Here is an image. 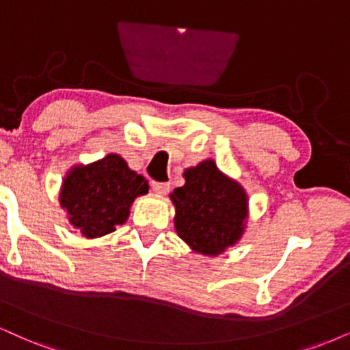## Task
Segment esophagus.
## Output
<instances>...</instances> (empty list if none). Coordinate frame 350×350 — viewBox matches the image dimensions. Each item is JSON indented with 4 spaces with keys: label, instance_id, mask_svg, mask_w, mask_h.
<instances>
[{
    "label": "esophagus",
    "instance_id": "1",
    "mask_svg": "<svg viewBox=\"0 0 350 350\" xmlns=\"http://www.w3.org/2000/svg\"><path fill=\"white\" fill-rule=\"evenodd\" d=\"M152 188L155 189V191L159 193V195L165 196L167 193H168V189H170V185H168V183H157V182H154V183H152Z\"/></svg>",
    "mask_w": 350,
    "mask_h": 350
}]
</instances>
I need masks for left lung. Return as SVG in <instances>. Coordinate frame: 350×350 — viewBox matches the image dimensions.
<instances>
[{
  "mask_svg": "<svg viewBox=\"0 0 350 350\" xmlns=\"http://www.w3.org/2000/svg\"><path fill=\"white\" fill-rule=\"evenodd\" d=\"M185 185L170 193L175 230L191 252L217 256L241 240L248 224L245 188L213 159L185 168Z\"/></svg>",
  "mask_w": 350,
  "mask_h": 350,
  "instance_id": "1",
  "label": "left lung"
}]
</instances>
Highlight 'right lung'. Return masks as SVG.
I'll use <instances>...</instances> for the list:
<instances>
[{
    "mask_svg": "<svg viewBox=\"0 0 350 350\" xmlns=\"http://www.w3.org/2000/svg\"><path fill=\"white\" fill-rule=\"evenodd\" d=\"M148 193V180L131 170L122 155L111 152L72 165L64 175L58 201L72 228L94 240L123 226L136 198Z\"/></svg>",
    "mask_w": 350,
    "mask_h": 350,
    "instance_id": "1",
    "label": "right lung"
}]
</instances>
